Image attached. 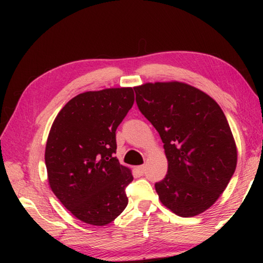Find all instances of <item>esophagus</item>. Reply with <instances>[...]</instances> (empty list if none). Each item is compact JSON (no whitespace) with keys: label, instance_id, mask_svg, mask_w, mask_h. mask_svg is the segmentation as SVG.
Returning <instances> with one entry per match:
<instances>
[{"label":"esophagus","instance_id":"obj_1","mask_svg":"<svg viewBox=\"0 0 263 263\" xmlns=\"http://www.w3.org/2000/svg\"><path fill=\"white\" fill-rule=\"evenodd\" d=\"M136 172H137L139 175H144V173H145V166H138V167H136Z\"/></svg>","mask_w":263,"mask_h":263}]
</instances>
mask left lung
Here are the masks:
<instances>
[{
    "instance_id": "obj_1",
    "label": "left lung",
    "mask_w": 263,
    "mask_h": 263,
    "mask_svg": "<svg viewBox=\"0 0 263 263\" xmlns=\"http://www.w3.org/2000/svg\"><path fill=\"white\" fill-rule=\"evenodd\" d=\"M140 112L159 132L168 160L155 190L180 217L208 210L228 186L237 167V146L224 112L199 89L182 82L135 87Z\"/></svg>"
}]
</instances>
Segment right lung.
Returning a JSON list of instances; mask_svg holds the SVG:
<instances>
[{
  "instance_id": "add662e5",
  "label": "right lung",
  "mask_w": 263,
  "mask_h": 263,
  "mask_svg": "<svg viewBox=\"0 0 263 263\" xmlns=\"http://www.w3.org/2000/svg\"><path fill=\"white\" fill-rule=\"evenodd\" d=\"M135 102L132 88H109L73 97L47 138L48 183L67 210L83 222L103 226L127 205L130 169L114 157L116 130Z\"/></svg>"
}]
</instances>
